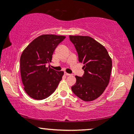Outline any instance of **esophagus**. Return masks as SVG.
<instances>
[{"label":"esophagus","instance_id":"34e87169","mask_svg":"<svg viewBox=\"0 0 134 134\" xmlns=\"http://www.w3.org/2000/svg\"><path fill=\"white\" fill-rule=\"evenodd\" d=\"M64 74H65V76H72V74H69V73H67V72H64Z\"/></svg>","mask_w":134,"mask_h":134}]
</instances>
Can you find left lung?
Here are the masks:
<instances>
[{
    "instance_id": "1",
    "label": "left lung",
    "mask_w": 134,
    "mask_h": 134,
    "mask_svg": "<svg viewBox=\"0 0 134 134\" xmlns=\"http://www.w3.org/2000/svg\"><path fill=\"white\" fill-rule=\"evenodd\" d=\"M74 44L79 62L83 63L84 74L76 76V82L71 89L80 99L93 101L102 94L108 85L112 68L111 58L107 49L93 38L69 36Z\"/></svg>"
}]
</instances>
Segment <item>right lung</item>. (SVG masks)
<instances>
[{
	"instance_id": "right-lung-1",
	"label": "right lung",
	"mask_w": 134,
	"mask_h": 134,
	"mask_svg": "<svg viewBox=\"0 0 134 134\" xmlns=\"http://www.w3.org/2000/svg\"><path fill=\"white\" fill-rule=\"evenodd\" d=\"M64 36L43 35L35 38L23 52L20 58V72L24 90L31 98L38 100L50 96L57 87L64 75L47 64Z\"/></svg>"
}]
</instances>
